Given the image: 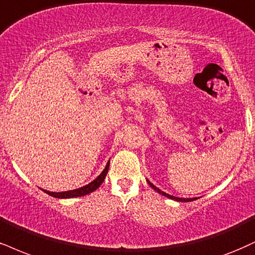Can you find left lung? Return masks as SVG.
<instances>
[{
    "label": "left lung",
    "mask_w": 255,
    "mask_h": 255,
    "mask_svg": "<svg viewBox=\"0 0 255 255\" xmlns=\"http://www.w3.org/2000/svg\"><path fill=\"white\" fill-rule=\"evenodd\" d=\"M147 183H148V184H149V186H151V188H152L153 190H155V191H157L158 194H160V195H162V196H165V197H167V198L173 199V201H177V202H191V201H194V199H197V198H182V197H176V196L168 195V194H166V192L161 191V190L159 189V188H157V186L153 185V184H152L151 182H149L148 179H147Z\"/></svg>",
    "instance_id": "1"
}]
</instances>
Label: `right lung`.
Returning a JSON list of instances; mask_svg holds the SVG:
<instances>
[{
    "instance_id": "right-lung-1",
    "label": "right lung",
    "mask_w": 255,
    "mask_h": 255,
    "mask_svg": "<svg viewBox=\"0 0 255 255\" xmlns=\"http://www.w3.org/2000/svg\"><path fill=\"white\" fill-rule=\"evenodd\" d=\"M109 162H110V160L107 162L106 167H104L102 173H101L100 176L96 178V179H94L93 182L87 184V185L82 186V188L75 189V190H69V191H63V192H52V191H47V190H42V191L46 192L47 195L52 196V197H56V198L82 197V196L91 194V192H94L95 190L100 188L101 184L104 182V179H106V176H107V173H108V170H109Z\"/></svg>"
}]
</instances>
